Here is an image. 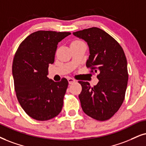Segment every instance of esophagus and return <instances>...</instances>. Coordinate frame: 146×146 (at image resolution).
<instances>
[{"mask_svg": "<svg viewBox=\"0 0 146 146\" xmlns=\"http://www.w3.org/2000/svg\"><path fill=\"white\" fill-rule=\"evenodd\" d=\"M68 82H69V84H73V83L75 82V80L74 79L71 78V77H69V78H68Z\"/></svg>", "mask_w": 146, "mask_h": 146, "instance_id": "34e87169", "label": "esophagus"}]
</instances>
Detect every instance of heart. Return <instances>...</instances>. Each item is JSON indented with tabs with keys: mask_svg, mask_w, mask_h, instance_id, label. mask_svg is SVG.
<instances>
[{
	"mask_svg": "<svg viewBox=\"0 0 146 146\" xmlns=\"http://www.w3.org/2000/svg\"><path fill=\"white\" fill-rule=\"evenodd\" d=\"M80 42H82V41H80V40H74V41L72 42L71 44H77V43H80Z\"/></svg>",
	"mask_w": 146,
	"mask_h": 146,
	"instance_id": "1",
	"label": "heart"
}]
</instances>
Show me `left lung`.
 I'll return each instance as SVG.
<instances>
[{"instance_id": "obj_1", "label": "left lung", "mask_w": 146, "mask_h": 146, "mask_svg": "<svg viewBox=\"0 0 146 146\" xmlns=\"http://www.w3.org/2000/svg\"><path fill=\"white\" fill-rule=\"evenodd\" d=\"M73 35L84 40L90 49L86 67L92 73H98L97 85L80 82L82 90L79 98L82 110L97 121L109 119L117 112L125 99L128 71L122 47L111 36L98 27H91Z\"/></svg>"}]
</instances>
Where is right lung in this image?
Instances as JSON below:
<instances>
[{
    "mask_svg": "<svg viewBox=\"0 0 146 146\" xmlns=\"http://www.w3.org/2000/svg\"><path fill=\"white\" fill-rule=\"evenodd\" d=\"M70 32L38 31L20 44L13 62L15 91L20 105L37 121L56 117L63 106L67 79L55 82L47 77L54 61L57 44Z\"/></svg>",
    "mask_w": 146,
    "mask_h": 146,
    "instance_id": "obj_1",
    "label": "right lung"
}]
</instances>
